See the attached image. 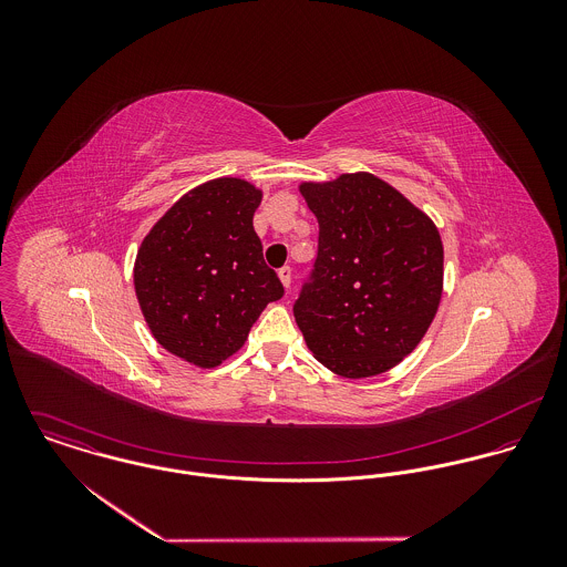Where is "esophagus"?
Instances as JSON below:
<instances>
[{
    "mask_svg": "<svg viewBox=\"0 0 567 567\" xmlns=\"http://www.w3.org/2000/svg\"><path fill=\"white\" fill-rule=\"evenodd\" d=\"M277 275H279L284 288H290V284H292V268H290V266H284V268H279Z\"/></svg>",
    "mask_w": 567,
    "mask_h": 567,
    "instance_id": "34e87169",
    "label": "esophagus"
}]
</instances>
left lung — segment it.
<instances>
[{
    "instance_id": "left-lung-1",
    "label": "left lung",
    "mask_w": 567,
    "mask_h": 567,
    "mask_svg": "<svg viewBox=\"0 0 567 567\" xmlns=\"http://www.w3.org/2000/svg\"><path fill=\"white\" fill-rule=\"evenodd\" d=\"M319 250L292 306L319 362L342 378L393 369L423 338L443 290L432 220L373 174L303 183Z\"/></svg>"
}]
</instances>
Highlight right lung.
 I'll list each match as a JSON object with an SVG mask.
<instances>
[{"label":"right lung","mask_w":567,"mask_h":567,"mask_svg":"<svg viewBox=\"0 0 567 567\" xmlns=\"http://www.w3.org/2000/svg\"><path fill=\"white\" fill-rule=\"evenodd\" d=\"M261 200L243 178L187 192L142 243L135 292L157 342L212 369L236 353L284 286L266 266L252 214Z\"/></svg>","instance_id":"add662e5"}]
</instances>
